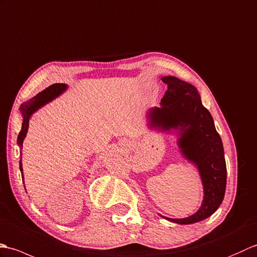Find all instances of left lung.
<instances>
[{"instance_id":"obj_1","label":"left lung","mask_w":257,"mask_h":257,"mask_svg":"<svg viewBox=\"0 0 257 257\" xmlns=\"http://www.w3.org/2000/svg\"><path fill=\"white\" fill-rule=\"evenodd\" d=\"M162 80L168 89L162 99V106L153 107L147 113L150 127L179 131L180 152L196 165L203 185V201L195 214L185 219L162 216L175 223L191 224L209 218L223 200L226 186L223 145L197 89L172 76L163 77Z\"/></svg>"}]
</instances>
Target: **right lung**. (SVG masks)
<instances>
[{
  "instance_id": "right-lung-1",
  "label": "right lung",
  "mask_w": 257,
  "mask_h": 257,
  "mask_svg": "<svg viewBox=\"0 0 257 257\" xmlns=\"http://www.w3.org/2000/svg\"><path fill=\"white\" fill-rule=\"evenodd\" d=\"M67 89V84L65 83H55L49 85L48 88L43 90L42 92H39L37 95L34 96L30 101H27L26 103L21 105V112L23 115V124H22V130L19 134V138H17V144L21 147H23V141H24L27 130H28V123H30V117L32 114L38 110L39 107L45 105L51 100H54L57 96L60 95L64 91ZM20 169L22 173V178L24 180V177H23V168H22V162H20ZM24 182V181H23Z\"/></svg>"
}]
</instances>
